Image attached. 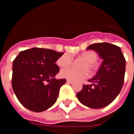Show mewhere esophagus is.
Wrapping results in <instances>:
<instances>
[{
	"label": "esophagus",
	"mask_w": 134,
	"mask_h": 134,
	"mask_svg": "<svg viewBox=\"0 0 134 134\" xmlns=\"http://www.w3.org/2000/svg\"><path fill=\"white\" fill-rule=\"evenodd\" d=\"M66 82H67V84H72V81H70V80H67Z\"/></svg>",
	"instance_id": "esophagus-1"
}]
</instances>
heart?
I'll return each mask as SVG.
<instances>
[{
  "mask_svg": "<svg viewBox=\"0 0 134 134\" xmlns=\"http://www.w3.org/2000/svg\"><path fill=\"white\" fill-rule=\"evenodd\" d=\"M81 57L84 59L85 61L87 62V64H85L84 69H88L90 71H93L95 70V64L98 59V56L97 53L94 51H85L80 54ZM72 57L70 54H64L61 56L57 61V64L59 67H67L70 66L72 64ZM88 75V73L86 70L83 71H77L72 68H66L62 70L60 72V76L62 78L67 79L70 81H77L80 80L86 77Z\"/></svg>",
  "mask_w": 134,
  "mask_h": 134,
  "instance_id": "heart-1",
  "label": "heart"
}]
</instances>
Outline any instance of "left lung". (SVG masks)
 Wrapping results in <instances>:
<instances>
[{"mask_svg": "<svg viewBox=\"0 0 134 134\" xmlns=\"http://www.w3.org/2000/svg\"><path fill=\"white\" fill-rule=\"evenodd\" d=\"M87 49L94 50L103 61L96 75L88 80L77 93L80 102L90 108L98 109L108 105L121 92L126 72V59L121 48L110 43H96Z\"/></svg>", "mask_w": 134, "mask_h": 134, "instance_id": "obj_1", "label": "left lung"}]
</instances>
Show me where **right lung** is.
I'll return each mask as SVG.
<instances>
[{"label": "right lung", "mask_w": 134, "mask_h": 134, "mask_svg": "<svg viewBox=\"0 0 134 134\" xmlns=\"http://www.w3.org/2000/svg\"><path fill=\"white\" fill-rule=\"evenodd\" d=\"M64 52L32 48L22 51L13 62L12 87L19 102L34 112H42L55 103L65 79L57 80L55 64Z\"/></svg>", "instance_id": "right-lung-1"}]
</instances>
